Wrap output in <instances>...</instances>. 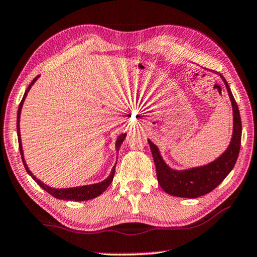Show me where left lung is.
<instances>
[{"label":"left lung","instance_id":"1","mask_svg":"<svg viewBox=\"0 0 257 257\" xmlns=\"http://www.w3.org/2000/svg\"><path fill=\"white\" fill-rule=\"evenodd\" d=\"M220 77L222 78L224 85L227 87L229 98L231 101L233 128L230 144L219 158L212 161L211 163L202 165V167L190 168L186 170H173L164 162L158 146L149 139L159 184L165 193L172 195V196L196 198L208 194L223 181L236 164L241 141L240 114H239L238 105L234 101L227 80L222 75H220Z\"/></svg>","mask_w":257,"mask_h":257}]
</instances>
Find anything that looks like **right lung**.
I'll use <instances>...</instances> for the list:
<instances>
[{"label": "right lung", "mask_w": 257, "mask_h": 257, "mask_svg": "<svg viewBox=\"0 0 257 257\" xmlns=\"http://www.w3.org/2000/svg\"><path fill=\"white\" fill-rule=\"evenodd\" d=\"M37 76L35 79L30 82V85L28 86V88L26 89V92L24 94V97L21 99V102L19 104V108H18V114H17V133H18V142H19V150H20V154H21V159H23V162L25 165V169L26 171L28 172V175L33 178V179L37 182V185H40L43 189L46 190L47 193L52 196H54L55 198L58 199H64V201H75V202H81V201H88V199H92L99 196V195L103 194L104 191L106 190V188L108 186L111 185V182L113 180V177H114V172H115V165L112 168L110 176H108L106 179H104L103 181L98 182V184H93V185H86V186H79V187H72V188H53V187H50L45 185L44 182H42L40 179H37L36 177H35L32 171L29 170L27 163H26L25 161V156H24V151H23V144H21V137H20V114H21V108H23L24 105V102H25V98L27 96V94L29 92V89L32 88V86L35 84V81L38 79ZM125 136H127V134H121L120 136L118 137L115 142V150L116 152H119V149L121 144H122Z\"/></svg>", "instance_id": "add662e5"}]
</instances>
